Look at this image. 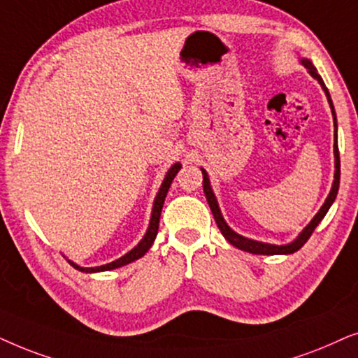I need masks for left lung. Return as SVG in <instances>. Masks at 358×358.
<instances>
[{
	"label": "left lung",
	"mask_w": 358,
	"mask_h": 358,
	"mask_svg": "<svg viewBox=\"0 0 358 358\" xmlns=\"http://www.w3.org/2000/svg\"><path fill=\"white\" fill-rule=\"evenodd\" d=\"M301 62V65L304 69H308L309 75L313 76L314 80H317L319 85H321L322 92L326 93V98H327V103L329 106H331V111H332V119H334V182H332V187H331V192H329L326 201L321 206V209L316 213V216H314L311 221L306 227L303 229L301 232L296 236V239H293L292 242H288V244H282V245H276V244H268V242H260V241H254V239H249V237H244L241 234H237L234 229L229 227V224L226 222V219L222 217V213L221 209H219V204H217V198L216 194H214L213 188H211V182H209V175L208 171L201 169L203 171V189H204V194H206V199H208V204L209 208H211L213 211V216L216 219V224L219 227V231H221V234L226 237V241L229 244H232L237 249L244 250V252H250V254H259V255H288V254H294V252L301 249V247L306 244V241L311 237L313 231L317 227V224L322 221L324 216H326L329 208L332 206V203H334V199L337 196V192H339V182H341V159H339V147H337V116H336V109H334V104H332V99H331V94H329V90L326 88V85H324L321 75L317 73L316 66L311 64V60L306 59V57H301L299 59Z\"/></svg>",
	"instance_id": "8db88e82"
}]
</instances>
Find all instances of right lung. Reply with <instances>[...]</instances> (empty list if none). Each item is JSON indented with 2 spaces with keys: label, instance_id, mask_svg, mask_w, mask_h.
<instances>
[{
  "label": "right lung",
  "instance_id": "obj_1",
  "mask_svg": "<svg viewBox=\"0 0 358 358\" xmlns=\"http://www.w3.org/2000/svg\"><path fill=\"white\" fill-rule=\"evenodd\" d=\"M182 169V164L180 162H176L169 169V171L165 173V178L164 182H162L160 188H159V193H157V196L154 199V206H152V214H150V221H149V227H147L144 237H142L139 244H137L134 249H131L127 254H124L121 259L111 262V264H106V265H99V266H80L78 264H75V262L69 260L70 265H73V268L80 270V271H85V273H96V271H108V270H114V268H119V266L122 265H127L131 264V262H134L137 259H141V257L145 255V252L150 249L152 244H154L155 237H157V232H159V222H160V213H162V208H164V201H165V196L166 193H169V188L171 182H173V178L178 173V170Z\"/></svg>",
  "mask_w": 358,
  "mask_h": 358
}]
</instances>
